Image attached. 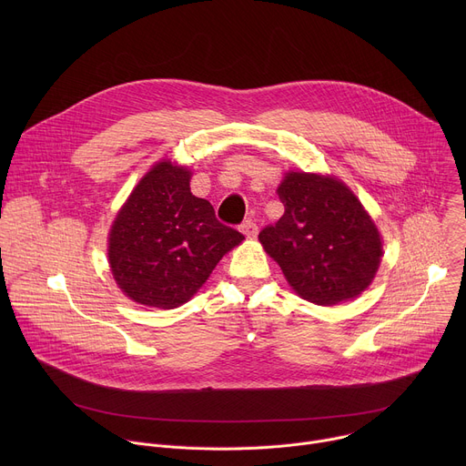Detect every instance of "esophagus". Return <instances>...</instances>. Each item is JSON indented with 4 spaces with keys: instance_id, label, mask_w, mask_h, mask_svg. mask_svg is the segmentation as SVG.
Returning <instances> with one entry per match:
<instances>
[{
    "instance_id": "obj_1",
    "label": "esophagus",
    "mask_w": 466,
    "mask_h": 466,
    "mask_svg": "<svg viewBox=\"0 0 466 466\" xmlns=\"http://www.w3.org/2000/svg\"><path fill=\"white\" fill-rule=\"evenodd\" d=\"M239 230H241L248 239H254V238L258 236V225H256L252 219H247V221L239 227Z\"/></svg>"
}]
</instances>
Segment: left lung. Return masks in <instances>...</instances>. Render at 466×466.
I'll return each mask as SVG.
<instances>
[{
    "instance_id": "1",
    "label": "left lung",
    "mask_w": 466,
    "mask_h": 466,
    "mask_svg": "<svg viewBox=\"0 0 466 466\" xmlns=\"http://www.w3.org/2000/svg\"><path fill=\"white\" fill-rule=\"evenodd\" d=\"M277 195L284 216L258 236L289 288L317 306L360 297L374 280L381 234L358 195L338 177L289 169Z\"/></svg>"
}]
</instances>
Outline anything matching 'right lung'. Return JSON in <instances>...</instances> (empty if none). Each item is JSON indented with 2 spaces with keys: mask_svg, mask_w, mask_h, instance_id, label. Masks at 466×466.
Masks as SVG:
<instances>
[{
  "mask_svg": "<svg viewBox=\"0 0 466 466\" xmlns=\"http://www.w3.org/2000/svg\"><path fill=\"white\" fill-rule=\"evenodd\" d=\"M193 171L155 162L117 210L106 239L110 273L132 302L173 309L195 297L243 236L189 189Z\"/></svg>",
  "mask_w": 466,
  "mask_h": 466,
  "instance_id": "1",
  "label": "right lung"
}]
</instances>
